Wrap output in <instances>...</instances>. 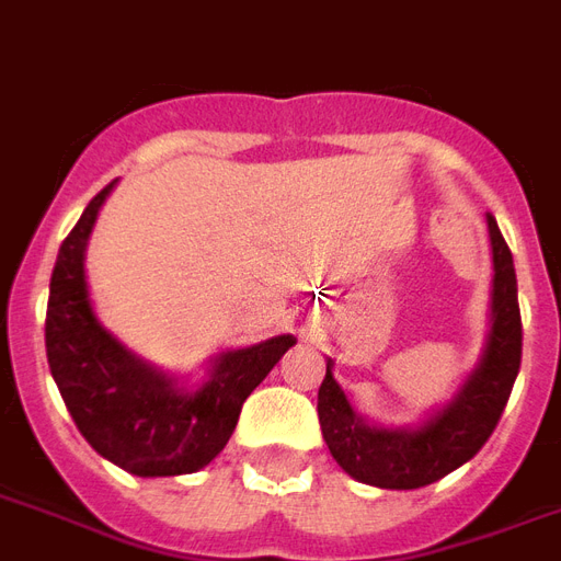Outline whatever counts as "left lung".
<instances>
[{
	"instance_id": "left-lung-1",
	"label": "left lung",
	"mask_w": 561,
	"mask_h": 561,
	"mask_svg": "<svg viewBox=\"0 0 561 561\" xmlns=\"http://www.w3.org/2000/svg\"><path fill=\"white\" fill-rule=\"evenodd\" d=\"M494 254L491 280V328L482 357L456 396L425 416L420 425H378L360 416L334 378L328 357L325 381L319 387V425L328 449L345 473L364 485L414 491L453 473L485 446L503 416L508 393L520 369V307L512 251L494 216H488Z\"/></svg>"
}]
</instances>
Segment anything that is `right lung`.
I'll return each mask as SVG.
<instances>
[{
  "label": "right lung",
  "instance_id": "right-lung-1",
  "mask_svg": "<svg viewBox=\"0 0 561 561\" xmlns=\"http://www.w3.org/2000/svg\"><path fill=\"white\" fill-rule=\"evenodd\" d=\"M108 183L85 206L61 248L46 305V360L58 393L96 453L133 476H183L206 467L233 435L254 393L296 336L280 334L209 357L197 387L133 355L96 319L88 296L85 251Z\"/></svg>",
  "mask_w": 561,
  "mask_h": 561
}]
</instances>
